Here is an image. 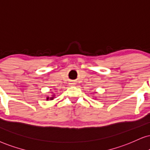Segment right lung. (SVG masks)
Segmentation results:
<instances>
[{"label":"right lung","instance_id":"1","mask_svg":"<svg viewBox=\"0 0 150 150\" xmlns=\"http://www.w3.org/2000/svg\"><path fill=\"white\" fill-rule=\"evenodd\" d=\"M48 99H49V98L48 97V98H47V100H48ZM50 100H52V99H53V98H50Z\"/></svg>","mask_w":150,"mask_h":150}]
</instances>
